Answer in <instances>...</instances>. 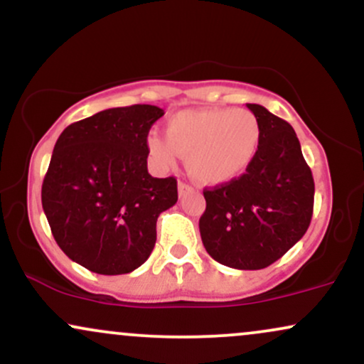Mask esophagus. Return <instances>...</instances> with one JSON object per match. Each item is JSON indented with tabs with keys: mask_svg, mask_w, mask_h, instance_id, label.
<instances>
[{
	"mask_svg": "<svg viewBox=\"0 0 364 364\" xmlns=\"http://www.w3.org/2000/svg\"><path fill=\"white\" fill-rule=\"evenodd\" d=\"M191 191H193V188L188 185V183H183V181L178 183V195L179 196H185L188 193H191Z\"/></svg>",
	"mask_w": 364,
	"mask_h": 364,
	"instance_id": "34e87169",
	"label": "esophagus"
}]
</instances>
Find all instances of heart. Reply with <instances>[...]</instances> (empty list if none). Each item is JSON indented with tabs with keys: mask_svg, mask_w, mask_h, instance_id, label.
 Segmentation results:
<instances>
[{
	"mask_svg": "<svg viewBox=\"0 0 364 364\" xmlns=\"http://www.w3.org/2000/svg\"><path fill=\"white\" fill-rule=\"evenodd\" d=\"M262 129L246 109H186L166 123V136L147 139L150 157L169 168L178 156L186 157L190 176L202 185H225L240 178L257 156Z\"/></svg>",
	"mask_w": 364,
	"mask_h": 364,
	"instance_id": "1",
	"label": "heart"
}]
</instances>
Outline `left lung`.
<instances>
[{
	"label": "left lung",
	"instance_id": "obj_1",
	"mask_svg": "<svg viewBox=\"0 0 364 364\" xmlns=\"http://www.w3.org/2000/svg\"><path fill=\"white\" fill-rule=\"evenodd\" d=\"M260 123L257 156L243 176L203 191L200 236L215 262L240 270L265 269L292 248L311 223V169L287 121L246 104Z\"/></svg>",
	"mask_w": 364,
	"mask_h": 364
}]
</instances>
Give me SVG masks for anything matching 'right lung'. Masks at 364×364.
<instances>
[{
	"mask_svg": "<svg viewBox=\"0 0 364 364\" xmlns=\"http://www.w3.org/2000/svg\"><path fill=\"white\" fill-rule=\"evenodd\" d=\"M164 111L149 104L104 109L63 129L43 183L56 243L90 272H133L152 253L157 217L178 202L173 176L147 171V135Z\"/></svg>",
	"mask_w": 364,
	"mask_h": 364,
	"instance_id": "obj_1",
	"label": "right lung"
}]
</instances>
